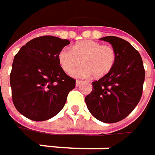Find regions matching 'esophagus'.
Instances as JSON below:
<instances>
[{
	"instance_id": "esophagus-1",
	"label": "esophagus",
	"mask_w": 155,
	"mask_h": 155,
	"mask_svg": "<svg viewBox=\"0 0 155 155\" xmlns=\"http://www.w3.org/2000/svg\"><path fill=\"white\" fill-rule=\"evenodd\" d=\"M82 83H83L82 81H80V80H77V82H76V85H77V86H78V85H80V84H82Z\"/></svg>"
}]
</instances>
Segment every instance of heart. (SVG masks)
I'll return each mask as SVG.
<instances>
[{
	"mask_svg": "<svg viewBox=\"0 0 155 155\" xmlns=\"http://www.w3.org/2000/svg\"><path fill=\"white\" fill-rule=\"evenodd\" d=\"M116 60L115 49L92 40H82L72 49L64 48L58 54V61L66 73H71L81 64L84 65L75 71L78 77L102 78L113 69Z\"/></svg>",
	"mask_w": 155,
	"mask_h": 155,
	"instance_id": "1",
	"label": "heart"
}]
</instances>
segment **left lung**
I'll use <instances>...</instances> for the list:
<instances>
[{"instance_id":"1","label":"left lung","mask_w":155,"mask_h":155,"mask_svg":"<svg viewBox=\"0 0 155 155\" xmlns=\"http://www.w3.org/2000/svg\"><path fill=\"white\" fill-rule=\"evenodd\" d=\"M100 39L115 49L116 64L109 74L92 82V91L85 103L96 119L114 123L127 117L140 102L145 70L140 53L128 41L115 36Z\"/></svg>"}]
</instances>
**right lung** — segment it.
I'll use <instances>...</instances> for the list:
<instances>
[{
    "instance_id": "add662e5",
    "label": "right lung",
    "mask_w": 155,
    "mask_h": 155,
    "mask_svg": "<svg viewBox=\"0 0 155 155\" xmlns=\"http://www.w3.org/2000/svg\"><path fill=\"white\" fill-rule=\"evenodd\" d=\"M68 39L41 36L28 41L15 56L10 73L15 107L27 118L41 122L55 116L66 103L76 80L59 65L58 54Z\"/></svg>"
}]
</instances>
